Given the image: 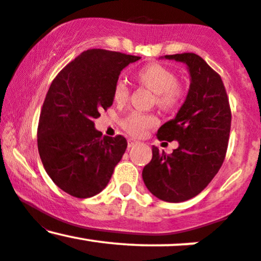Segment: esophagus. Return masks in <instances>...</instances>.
Listing matches in <instances>:
<instances>
[{"label": "esophagus", "instance_id": "obj_1", "mask_svg": "<svg viewBox=\"0 0 261 261\" xmlns=\"http://www.w3.org/2000/svg\"><path fill=\"white\" fill-rule=\"evenodd\" d=\"M137 143H139V142H137V141H135V140H128V141H127V147H128V148L135 147V146H136Z\"/></svg>", "mask_w": 261, "mask_h": 261}]
</instances>
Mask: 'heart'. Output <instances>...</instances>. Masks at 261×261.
I'll return each mask as SVG.
<instances>
[{"label": "heart", "mask_w": 261, "mask_h": 261, "mask_svg": "<svg viewBox=\"0 0 261 261\" xmlns=\"http://www.w3.org/2000/svg\"><path fill=\"white\" fill-rule=\"evenodd\" d=\"M135 80L154 93L155 106L162 110L169 112L175 109L184 99V87L176 81V74L167 66L161 64L143 66L135 72ZM113 98L118 104H124L127 100L128 88L122 80H119L114 86ZM155 122L157 120L151 114L133 112L122 119L121 126L131 136L140 137L147 128L153 127Z\"/></svg>", "instance_id": "b5f03b06"}]
</instances>
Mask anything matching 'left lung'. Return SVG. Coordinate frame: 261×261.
<instances>
[{
	"instance_id": "1",
	"label": "left lung",
	"mask_w": 261,
	"mask_h": 261,
	"mask_svg": "<svg viewBox=\"0 0 261 261\" xmlns=\"http://www.w3.org/2000/svg\"><path fill=\"white\" fill-rule=\"evenodd\" d=\"M164 58L188 66L190 88L175 118L157 133L161 141H178V148L167 154L153 146L142 178L155 197L181 202L201 193L220 170L228 147L232 114L221 76L205 60L193 53Z\"/></svg>"
}]
</instances>
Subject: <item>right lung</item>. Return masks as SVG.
I'll list each match as a JSON object with an SVG mask.
<instances>
[{"label":"right lung","instance_id":"obj_1","mask_svg":"<svg viewBox=\"0 0 261 261\" xmlns=\"http://www.w3.org/2000/svg\"><path fill=\"white\" fill-rule=\"evenodd\" d=\"M140 59L89 49L54 79L39 118L38 151L47 175L65 193L86 199L109 182L127 142L121 135L101 136L94 119L113 104L122 68Z\"/></svg>","mask_w":261,"mask_h":261}]
</instances>
